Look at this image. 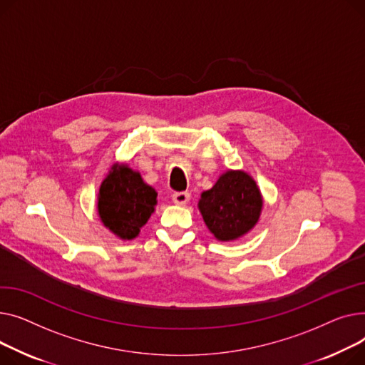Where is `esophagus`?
I'll list each match as a JSON object with an SVG mask.
<instances>
[{"label":"esophagus","mask_w":365,"mask_h":365,"mask_svg":"<svg viewBox=\"0 0 365 365\" xmlns=\"http://www.w3.org/2000/svg\"><path fill=\"white\" fill-rule=\"evenodd\" d=\"M173 200H174V203H175V205H178V206H184V205H187V203H188V200H190V192H187V191H178V192H174Z\"/></svg>","instance_id":"esophagus-1"}]
</instances>
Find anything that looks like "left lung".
<instances>
[{
	"label": "left lung",
	"mask_w": 365,
	"mask_h": 365,
	"mask_svg": "<svg viewBox=\"0 0 365 365\" xmlns=\"http://www.w3.org/2000/svg\"><path fill=\"white\" fill-rule=\"evenodd\" d=\"M199 210L220 242H234L258 224L264 199L256 181L245 170L228 169L210 190L203 191Z\"/></svg>",
	"instance_id": "left-lung-1"
}]
</instances>
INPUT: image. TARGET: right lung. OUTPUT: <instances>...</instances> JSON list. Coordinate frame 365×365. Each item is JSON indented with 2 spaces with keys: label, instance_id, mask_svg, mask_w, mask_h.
<instances>
[{
  "label": "right lung",
  "instance_id": "1",
  "mask_svg": "<svg viewBox=\"0 0 365 365\" xmlns=\"http://www.w3.org/2000/svg\"><path fill=\"white\" fill-rule=\"evenodd\" d=\"M158 205V192L138 170L113 163L97 192V212L103 225L122 240H133Z\"/></svg>",
  "mask_w": 365,
  "mask_h": 365
}]
</instances>
